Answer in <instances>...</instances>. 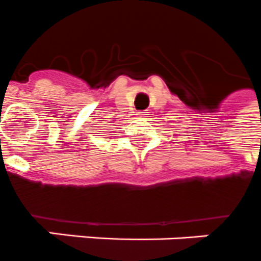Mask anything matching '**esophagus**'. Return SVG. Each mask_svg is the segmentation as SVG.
Here are the masks:
<instances>
[{
  "mask_svg": "<svg viewBox=\"0 0 261 261\" xmlns=\"http://www.w3.org/2000/svg\"><path fill=\"white\" fill-rule=\"evenodd\" d=\"M137 115L139 116V118H146V115H147V114H146V112H143V111H142V112H138Z\"/></svg>",
  "mask_w": 261,
  "mask_h": 261,
  "instance_id": "34e87169",
  "label": "esophagus"
}]
</instances>
